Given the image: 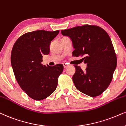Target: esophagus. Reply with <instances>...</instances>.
<instances>
[{
	"instance_id": "1",
	"label": "esophagus",
	"mask_w": 126,
	"mask_h": 126,
	"mask_svg": "<svg viewBox=\"0 0 126 126\" xmlns=\"http://www.w3.org/2000/svg\"><path fill=\"white\" fill-rule=\"evenodd\" d=\"M63 68H66L68 67V63H63Z\"/></svg>"
}]
</instances>
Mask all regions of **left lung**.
I'll return each instance as SVG.
<instances>
[{"label":"left lung","instance_id":"8db88e82","mask_svg":"<svg viewBox=\"0 0 126 126\" xmlns=\"http://www.w3.org/2000/svg\"><path fill=\"white\" fill-rule=\"evenodd\" d=\"M61 34L72 41V56L83 57L82 60L87 66L83 71L74 65L76 71L72 80L77 89L91 97L100 95L110 83L117 66L109 35L101 27L91 25L61 30Z\"/></svg>","mask_w":126,"mask_h":126}]
</instances>
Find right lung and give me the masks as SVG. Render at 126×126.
Returning <instances> with one entry per match:
<instances>
[{
    "mask_svg": "<svg viewBox=\"0 0 126 126\" xmlns=\"http://www.w3.org/2000/svg\"><path fill=\"white\" fill-rule=\"evenodd\" d=\"M58 33L59 30L27 32L13 46L11 64L15 78L23 91L34 100H43L55 91L63 71L61 63L52 66L41 63L43 55L49 54L51 41Z\"/></svg>",
    "mask_w": 126,
    "mask_h": 126,
    "instance_id": "add662e5",
    "label": "right lung"
}]
</instances>
